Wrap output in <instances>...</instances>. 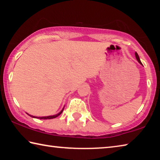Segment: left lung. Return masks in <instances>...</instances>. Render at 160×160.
Listing matches in <instances>:
<instances>
[{
    "label": "left lung",
    "mask_w": 160,
    "mask_h": 160,
    "mask_svg": "<svg viewBox=\"0 0 160 160\" xmlns=\"http://www.w3.org/2000/svg\"><path fill=\"white\" fill-rule=\"evenodd\" d=\"M135 57H136V59L138 60V61L139 62V63H140V64H142V63H141V61H140V58H139V56H138V53L135 52Z\"/></svg>",
    "instance_id": "left-lung-1"
}]
</instances>
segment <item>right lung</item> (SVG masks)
<instances>
[{
	"label": "right lung",
	"instance_id": "right-lung-1",
	"mask_svg": "<svg viewBox=\"0 0 160 160\" xmlns=\"http://www.w3.org/2000/svg\"><path fill=\"white\" fill-rule=\"evenodd\" d=\"M63 109H64V108H63ZM63 110H62L60 113H58V114H56V115H53V116H43V117H37V116H31V115H29V114H28V115H29V116H32V117H33V118H40V119H51V118H54L57 117L58 116H59L60 114H61V113L63 112Z\"/></svg>",
	"mask_w": 160,
	"mask_h": 160
}]
</instances>
